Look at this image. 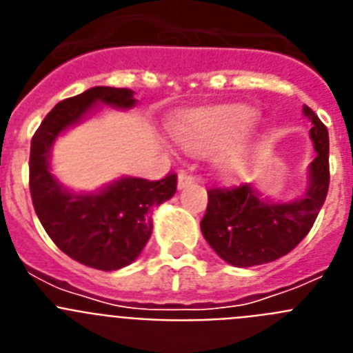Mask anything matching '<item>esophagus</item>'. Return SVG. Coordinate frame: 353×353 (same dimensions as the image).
<instances>
[{"instance_id": "esophagus-1", "label": "esophagus", "mask_w": 353, "mask_h": 353, "mask_svg": "<svg viewBox=\"0 0 353 353\" xmlns=\"http://www.w3.org/2000/svg\"><path fill=\"white\" fill-rule=\"evenodd\" d=\"M196 182V176L189 171H180L179 173V189H183V187L191 185V183Z\"/></svg>"}]
</instances>
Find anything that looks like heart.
I'll return each instance as SVG.
<instances>
[{"mask_svg": "<svg viewBox=\"0 0 353 353\" xmlns=\"http://www.w3.org/2000/svg\"><path fill=\"white\" fill-rule=\"evenodd\" d=\"M254 118H256V113L245 105H219V108L199 109L187 114L179 125L174 127V134L187 150L196 154H205L235 138L240 130L254 121ZM242 154H244L242 148H230L223 154L221 162L226 168H236L242 161Z\"/></svg>", "mask_w": 353, "mask_h": 353, "instance_id": "b5f03b06", "label": "heart"}]
</instances>
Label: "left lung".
Masks as SVG:
<instances>
[{
    "label": "left lung",
    "instance_id": "8db88e82",
    "mask_svg": "<svg viewBox=\"0 0 353 353\" xmlns=\"http://www.w3.org/2000/svg\"><path fill=\"white\" fill-rule=\"evenodd\" d=\"M313 127L316 157L310 168V187L292 203L260 199L249 183L210 187L201 219V233L224 261L235 267H252L285 256L313 228L329 191V132L322 120L304 105Z\"/></svg>",
    "mask_w": 353,
    "mask_h": 353
}]
</instances>
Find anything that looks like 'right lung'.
Returning a JSON list of instances; mask_svg holds the SVG:
<instances>
[{"label": "right lung", "instance_id": "add662e5", "mask_svg": "<svg viewBox=\"0 0 353 353\" xmlns=\"http://www.w3.org/2000/svg\"><path fill=\"white\" fill-rule=\"evenodd\" d=\"M97 102L132 108V90L95 86L58 102L31 138L30 192L43 230L72 260L99 270L132 263L152 235V208L176 192V173L161 180L121 179L99 194L65 191L49 171L56 136L77 123Z\"/></svg>", "mask_w": 353, "mask_h": 353}]
</instances>
